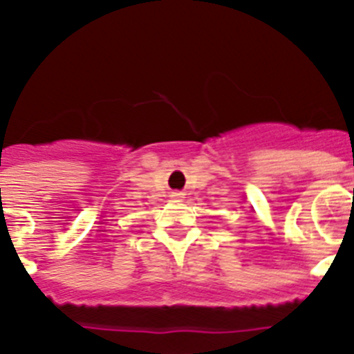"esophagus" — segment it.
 I'll return each mask as SVG.
<instances>
[{
  "label": "esophagus",
  "instance_id": "esophagus-1",
  "mask_svg": "<svg viewBox=\"0 0 354 354\" xmlns=\"http://www.w3.org/2000/svg\"><path fill=\"white\" fill-rule=\"evenodd\" d=\"M174 196H175V198H180V195H179V193H175Z\"/></svg>",
  "mask_w": 354,
  "mask_h": 354
}]
</instances>
